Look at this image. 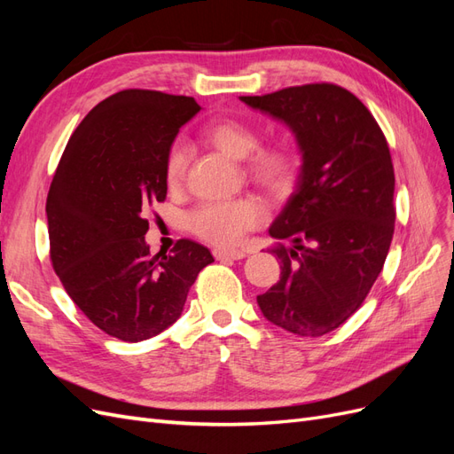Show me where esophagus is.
<instances>
[{
    "label": "esophagus",
    "mask_w": 454,
    "mask_h": 454,
    "mask_svg": "<svg viewBox=\"0 0 454 454\" xmlns=\"http://www.w3.org/2000/svg\"><path fill=\"white\" fill-rule=\"evenodd\" d=\"M214 257H215L217 261H237V259H244V257H246V252L217 248V250H214Z\"/></svg>",
    "instance_id": "1"
}]
</instances>
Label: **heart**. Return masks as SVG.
<instances>
[{"label":"heart","instance_id":"b5f03b06","mask_svg":"<svg viewBox=\"0 0 454 454\" xmlns=\"http://www.w3.org/2000/svg\"><path fill=\"white\" fill-rule=\"evenodd\" d=\"M204 138L210 145L232 159H244V172L254 184L269 193H284L299 174L297 151L286 142L259 145V132L242 119L227 117L210 122L204 129ZM189 162L185 142L176 140L164 157V177L170 187L182 185ZM267 222V210L254 197L235 200H206L189 214L187 225L204 242L232 248L248 232Z\"/></svg>","mask_w":454,"mask_h":454}]
</instances>
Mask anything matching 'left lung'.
<instances>
[{
  "label": "left lung",
  "instance_id": "1",
  "mask_svg": "<svg viewBox=\"0 0 454 454\" xmlns=\"http://www.w3.org/2000/svg\"><path fill=\"white\" fill-rule=\"evenodd\" d=\"M284 121L303 151L297 189L269 229L294 248L280 280L257 303L265 318L299 337H320L362 307L394 237V164L387 136L356 96L333 83L240 96Z\"/></svg>",
  "mask_w": 454,
  "mask_h": 454
}]
</instances>
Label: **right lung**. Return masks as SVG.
Masks as SVG:
<instances>
[{"mask_svg":"<svg viewBox=\"0 0 454 454\" xmlns=\"http://www.w3.org/2000/svg\"><path fill=\"white\" fill-rule=\"evenodd\" d=\"M200 106L191 96L119 90L72 134L47 195L54 272L104 333L138 342L172 325L214 257L180 239L168 255L145 244L151 206L167 199L164 157Z\"/></svg>","mask_w":454,"mask_h":454,"instance_id":"obj_1","label":"right lung"}]
</instances>
